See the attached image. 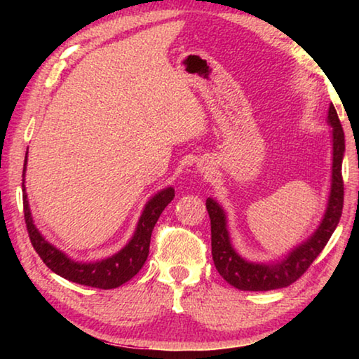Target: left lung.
I'll use <instances>...</instances> for the list:
<instances>
[{
  "label": "left lung",
  "mask_w": 359,
  "mask_h": 359,
  "mask_svg": "<svg viewBox=\"0 0 359 359\" xmlns=\"http://www.w3.org/2000/svg\"><path fill=\"white\" fill-rule=\"evenodd\" d=\"M327 125L332 128V168L331 190L325 215L317 229L283 258L271 263H255L242 258L231 242L228 218L223 208L212 198L205 201L210 217L212 258L218 274L234 288L242 291H269L288 287L309 269L332 236L344 208L342 160L345 154L344 130L332 104L327 111Z\"/></svg>",
  "instance_id": "1"
}]
</instances>
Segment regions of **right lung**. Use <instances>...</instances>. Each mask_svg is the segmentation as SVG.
Instances as JSON below:
<instances>
[{"label": "right lung", "instance_id": "1", "mask_svg": "<svg viewBox=\"0 0 359 359\" xmlns=\"http://www.w3.org/2000/svg\"><path fill=\"white\" fill-rule=\"evenodd\" d=\"M28 155V151H27ZM27 155L25 165H23L22 174V191H23V212H25V223L29 234V241L38 252L41 259L44 261L48 269L55 272L60 277L66 280L76 282L79 285H87V287L111 290L117 288L125 282L131 280L141 267L144 266L145 259L149 257L150 238L154 231L155 223L160 218L161 212L165 210L166 205L174 199V188L168 187L158 191L155 196H151L142 210L139 222L136 224L135 234L121 250L114 253L112 257L98 261H76L69 258L68 255L63 253L60 248L52 245L50 242L46 241L44 236L39 233L33 222L32 210H29L27 188H25V171H27Z\"/></svg>", "mask_w": 359, "mask_h": 359}]
</instances>
